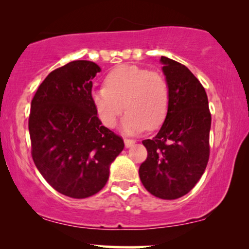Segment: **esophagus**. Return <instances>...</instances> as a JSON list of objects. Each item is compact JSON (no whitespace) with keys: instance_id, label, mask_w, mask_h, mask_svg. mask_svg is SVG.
I'll return each instance as SVG.
<instances>
[{"instance_id":"obj_1","label":"esophagus","mask_w":249,"mask_h":249,"mask_svg":"<svg viewBox=\"0 0 249 249\" xmlns=\"http://www.w3.org/2000/svg\"><path fill=\"white\" fill-rule=\"evenodd\" d=\"M135 142H136L135 139H127V138L124 139V145H125V147H127V148L131 147V146L134 145Z\"/></svg>"}]
</instances>
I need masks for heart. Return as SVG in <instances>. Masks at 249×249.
<instances>
[{"label":"heart","instance_id":"1","mask_svg":"<svg viewBox=\"0 0 249 249\" xmlns=\"http://www.w3.org/2000/svg\"><path fill=\"white\" fill-rule=\"evenodd\" d=\"M91 103L102 124L114 127L124 108H128L122 129L139 132L154 130L168 117L171 93L166 78L161 72L135 64H121L104 78V87L90 94ZM125 105H123V103Z\"/></svg>","mask_w":249,"mask_h":249}]
</instances>
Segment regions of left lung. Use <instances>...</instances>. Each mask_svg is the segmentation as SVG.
Masks as SVG:
<instances>
[{
	"label": "left lung",
	"instance_id": "left-lung-1",
	"mask_svg": "<svg viewBox=\"0 0 249 249\" xmlns=\"http://www.w3.org/2000/svg\"><path fill=\"white\" fill-rule=\"evenodd\" d=\"M170 86L168 117L153 139H145L147 159L139 177L152 195L177 199L192 190L210 158L211 112L206 91L188 68L161 56Z\"/></svg>",
	"mask_w": 249,
	"mask_h": 249
}]
</instances>
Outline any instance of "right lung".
Returning <instances> with one entry per match:
<instances>
[{
    "label": "right lung",
    "instance_id": "add662e5",
    "mask_svg": "<svg viewBox=\"0 0 249 249\" xmlns=\"http://www.w3.org/2000/svg\"><path fill=\"white\" fill-rule=\"evenodd\" d=\"M101 68L77 60L57 68L32 100L28 128L32 156L44 179L72 198L105 186L124 139L102 125L91 103V79Z\"/></svg>",
    "mask_w": 249,
    "mask_h": 249
}]
</instances>
